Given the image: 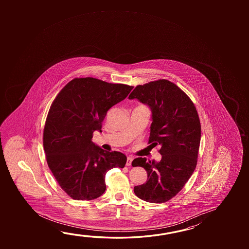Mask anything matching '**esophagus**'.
Instances as JSON below:
<instances>
[{
	"label": "esophagus",
	"mask_w": 249,
	"mask_h": 249,
	"mask_svg": "<svg viewBox=\"0 0 249 249\" xmlns=\"http://www.w3.org/2000/svg\"><path fill=\"white\" fill-rule=\"evenodd\" d=\"M132 161H133V157H131V156H127V158H126V166H131Z\"/></svg>",
	"instance_id": "obj_1"
}]
</instances>
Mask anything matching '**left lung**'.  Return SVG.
<instances>
[{"label":"left lung","mask_w":249,"mask_h":249,"mask_svg":"<svg viewBox=\"0 0 249 249\" xmlns=\"http://www.w3.org/2000/svg\"><path fill=\"white\" fill-rule=\"evenodd\" d=\"M128 98L150 107L148 143L159 144L161 155L160 162L142 157L133 160V167L147 173L146 183L135 186L134 192L147 202L163 203L182 189L196 169L201 135L199 115L191 99L165 79L135 87Z\"/></svg>","instance_id":"left-lung-1"}]
</instances>
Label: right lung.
Segmentation results:
<instances>
[{
  "label": "right lung",
  "instance_id": "obj_1",
  "mask_svg": "<svg viewBox=\"0 0 249 249\" xmlns=\"http://www.w3.org/2000/svg\"><path fill=\"white\" fill-rule=\"evenodd\" d=\"M133 88L95 78H74L53 100L46 119L43 147L49 169L73 200L98 198L106 190L107 172L125 167L126 155L104 151L92 138L94 131L102 132L107 110Z\"/></svg>",
  "mask_w": 249,
  "mask_h": 249
}]
</instances>
